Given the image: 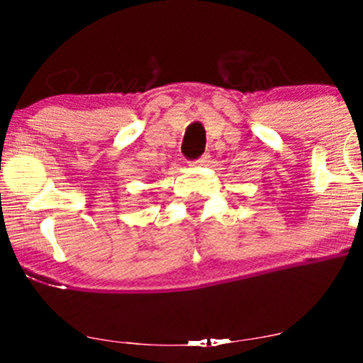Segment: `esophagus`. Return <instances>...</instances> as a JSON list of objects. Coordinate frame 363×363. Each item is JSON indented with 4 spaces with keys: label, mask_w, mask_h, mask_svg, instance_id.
Segmentation results:
<instances>
[{
    "label": "esophagus",
    "mask_w": 363,
    "mask_h": 363,
    "mask_svg": "<svg viewBox=\"0 0 363 363\" xmlns=\"http://www.w3.org/2000/svg\"><path fill=\"white\" fill-rule=\"evenodd\" d=\"M207 163H208V156H202L200 160L191 161V163H189V167H205Z\"/></svg>",
    "instance_id": "esophagus-1"
}]
</instances>
